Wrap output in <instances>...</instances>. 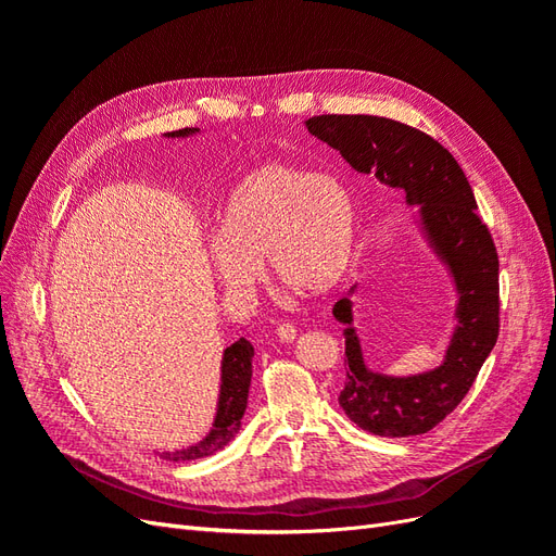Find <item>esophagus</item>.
<instances>
[{
    "mask_svg": "<svg viewBox=\"0 0 556 556\" xmlns=\"http://www.w3.org/2000/svg\"><path fill=\"white\" fill-rule=\"evenodd\" d=\"M276 333H278V339H280V341L290 343V341H294L296 327H294L292 323H280V325H278V329H276Z\"/></svg>",
    "mask_w": 556,
    "mask_h": 556,
    "instance_id": "34e87169",
    "label": "esophagus"
}]
</instances>
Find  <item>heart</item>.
<instances>
[{"mask_svg":"<svg viewBox=\"0 0 556 556\" xmlns=\"http://www.w3.org/2000/svg\"><path fill=\"white\" fill-rule=\"evenodd\" d=\"M355 255V206L343 185L294 164L271 162L231 192L211 245L213 271L233 294L255 288L262 260L294 290L339 285Z\"/></svg>","mask_w":556,"mask_h":556,"instance_id":"obj_1","label":"heart"}]
</instances>
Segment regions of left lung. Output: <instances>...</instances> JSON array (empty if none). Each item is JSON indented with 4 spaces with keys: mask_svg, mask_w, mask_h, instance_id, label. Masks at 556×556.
I'll use <instances>...</instances> for the list:
<instances>
[{
    "mask_svg": "<svg viewBox=\"0 0 556 556\" xmlns=\"http://www.w3.org/2000/svg\"><path fill=\"white\" fill-rule=\"evenodd\" d=\"M306 127L317 139L390 188L422 204V223L450 264L459 290V327L445 364L413 378H384L364 366L357 333L345 329L348 378L339 396L345 415L368 433L406 439L431 431L459 406L498 339V252L478 215L462 166L422 129L378 115H313ZM333 317L352 323L350 299L336 301Z\"/></svg>",
    "mask_w": 556,
    "mask_h": 556,
    "instance_id": "8db88e82",
    "label": "left lung"
}]
</instances>
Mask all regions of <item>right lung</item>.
I'll use <instances>...</instances> for the list:
<instances>
[{
	"label": "right lung",
	"instance_id": "obj_1",
	"mask_svg": "<svg viewBox=\"0 0 556 556\" xmlns=\"http://www.w3.org/2000/svg\"><path fill=\"white\" fill-rule=\"evenodd\" d=\"M197 127H185L176 131H166V137H188L194 134ZM252 355L255 350L245 341L239 339L233 341L223 357V384H220V408H217V417L213 431L206 435L204 441L182 450V452H166L162 454L164 459L169 462H190L199 457H208V454L223 450L237 431L241 429V419L248 408V390H250V378H252Z\"/></svg>",
	"mask_w": 556,
	"mask_h": 556
}]
</instances>
